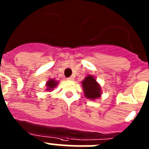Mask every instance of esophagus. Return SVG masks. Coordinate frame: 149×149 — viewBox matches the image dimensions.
I'll list each match as a JSON object with an SVG mask.
<instances>
[{
	"instance_id": "obj_1",
	"label": "esophagus",
	"mask_w": 149,
	"mask_h": 149,
	"mask_svg": "<svg viewBox=\"0 0 149 149\" xmlns=\"http://www.w3.org/2000/svg\"><path fill=\"white\" fill-rule=\"evenodd\" d=\"M68 79V81H74V77H68V78H67Z\"/></svg>"
}]
</instances>
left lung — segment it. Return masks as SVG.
I'll return each mask as SVG.
<instances>
[{
	"label": "left lung",
	"instance_id": "8db88e82",
	"mask_svg": "<svg viewBox=\"0 0 149 149\" xmlns=\"http://www.w3.org/2000/svg\"><path fill=\"white\" fill-rule=\"evenodd\" d=\"M81 83L84 96L86 98L94 101L101 97L102 93L101 87L94 76L88 74Z\"/></svg>",
	"mask_w": 149,
	"mask_h": 149
}]
</instances>
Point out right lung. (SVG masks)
<instances>
[{
	"label": "right lung",
	"mask_w": 149,
	"mask_h": 149,
	"mask_svg": "<svg viewBox=\"0 0 149 149\" xmlns=\"http://www.w3.org/2000/svg\"><path fill=\"white\" fill-rule=\"evenodd\" d=\"M59 84V81H56L55 79L54 78H50L47 82H46L45 86H46V91H48V92H51V91L53 90L55 87L56 86V85Z\"/></svg>",
	"instance_id": "obj_1"
}]
</instances>
